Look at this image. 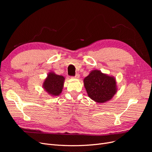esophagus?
Instances as JSON below:
<instances>
[{
  "instance_id": "esophagus-1",
  "label": "esophagus",
  "mask_w": 152,
  "mask_h": 152,
  "mask_svg": "<svg viewBox=\"0 0 152 152\" xmlns=\"http://www.w3.org/2000/svg\"><path fill=\"white\" fill-rule=\"evenodd\" d=\"M79 77H80V75L79 74V73H77V74H76V75L74 77V78H75V79H79Z\"/></svg>"
}]
</instances>
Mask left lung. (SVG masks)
Returning a JSON list of instances; mask_svg holds the SVG:
<instances>
[{
    "mask_svg": "<svg viewBox=\"0 0 152 152\" xmlns=\"http://www.w3.org/2000/svg\"><path fill=\"white\" fill-rule=\"evenodd\" d=\"M89 97L98 103L111 100L118 90L116 79L99 70H93L84 79Z\"/></svg>",
    "mask_w": 152,
    "mask_h": 152,
    "instance_id": "obj_1",
    "label": "left lung"
}]
</instances>
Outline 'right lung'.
<instances>
[{"label":"right lung","instance_id":"right-lung-1","mask_svg":"<svg viewBox=\"0 0 152 152\" xmlns=\"http://www.w3.org/2000/svg\"><path fill=\"white\" fill-rule=\"evenodd\" d=\"M65 80V78L63 76L50 72L43 82L42 87L49 95L53 97L58 96L62 93Z\"/></svg>","mask_w":152,"mask_h":152}]
</instances>
